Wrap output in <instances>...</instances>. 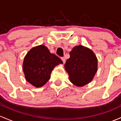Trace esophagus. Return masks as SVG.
Instances as JSON below:
<instances>
[{"label": "esophagus", "mask_w": 121, "mask_h": 121, "mask_svg": "<svg viewBox=\"0 0 121 121\" xmlns=\"http://www.w3.org/2000/svg\"><path fill=\"white\" fill-rule=\"evenodd\" d=\"M61 59H62V60L63 61V62L64 63L66 62V59H65V58H64V57H62V58H61Z\"/></svg>", "instance_id": "1"}]
</instances>
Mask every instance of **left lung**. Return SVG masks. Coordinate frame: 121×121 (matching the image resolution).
I'll return each mask as SVG.
<instances>
[{
	"label": "left lung",
	"mask_w": 121,
	"mask_h": 121,
	"mask_svg": "<svg viewBox=\"0 0 121 121\" xmlns=\"http://www.w3.org/2000/svg\"><path fill=\"white\" fill-rule=\"evenodd\" d=\"M70 55L65 67L70 82L78 87L85 86L93 80L97 73V57L92 50L82 45L75 46Z\"/></svg>",
	"instance_id": "1"
}]
</instances>
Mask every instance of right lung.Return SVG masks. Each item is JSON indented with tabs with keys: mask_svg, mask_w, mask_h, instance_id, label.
I'll list each match as a JSON object with an SVG mask.
<instances>
[{
	"mask_svg": "<svg viewBox=\"0 0 121 121\" xmlns=\"http://www.w3.org/2000/svg\"><path fill=\"white\" fill-rule=\"evenodd\" d=\"M63 62L50 53L44 45L33 47L24 57L23 70L26 81L36 87L43 86L50 79L54 68Z\"/></svg>",
	"mask_w": 121,
	"mask_h": 121,
	"instance_id": "right-lung-1",
	"label": "right lung"
}]
</instances>
